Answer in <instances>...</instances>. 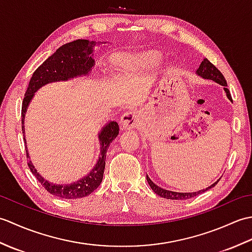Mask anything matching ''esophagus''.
<instances>
[{
	"label": "esophagus",
	"mask_w": 252,
	"mask_h": 252,
	"mask_svg": "<svg viewBox=\"0 0 252 252\" xmlns=\"http://www.w3.org/2000/svg\"><path fill=\"white\" fill-rule=\"evenodd\" d=\"M140 122V115L136 111H126L120 119V125L125 130L135 129Z\"/></svg>",
	"instance_id": "esophagus-1"
}]
</instances>
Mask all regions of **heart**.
I'll return each mask as SVG.
<instances>
[{
  "label": "heart",
  "instance_id": "obj_1",
  "mask_svg": "<svg viewBox=\"0 0 252 252\" xmlns=\"http://www.w3.org/2000/svg\"><path fill=\"white\" fill-rule=\"evenodd\" d=\"M160 58H161V55L154 51L135 53V54L125 55L118 58L117 66L121 69H125V70L144 72L149 70L155 65H157Z\"/></svg>",
  "mask_w": 252,
  "mask_h": 252
}]
</instances>
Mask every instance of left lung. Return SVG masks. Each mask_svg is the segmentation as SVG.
Listing matches in <instances>:
<instances>
[{
	"label": "left lung",
	"mask_w": 252,
	"mask_h": 252,
	"mask_svg": "<svg viewBox=\"0 0 252 252\" xmlns=\"http://www.w3.org/2000/svg\"><path fill=\"white\" fill-rule=\"evenodd\" d=\"M196 74L197 76L201 77L202 79H207V80H212V81H215L219 84H221L222 87H224V91H225L227 98L232 101V96L231 93H229L227 87V83H226V80L225 78L223 77V74L220 72V70L215 66L212 65V63L209 62L207 58H205L200 63V66L197 68L196 70ZM146 180L148 182L149 186H151V189L156 192L157 195H159L160 197H163V198H167V199H172V200H183V199H189V198H192L199 194H202V192H205L206 190L212 189V187H215L217 185V183L219 182V179L217 182H215L212 185H210L209 187L205 189H200L198 191H192V192H178V191H172V190H168V189H164L162 187H160L158 185H156L154 183V182L149 179V176L146 174Z\"/></svg>",
	"instance_id": "1"
}]
</instances>
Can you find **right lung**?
Listing matches in <instances>:
<instances>
[{
  "mask_svg": "<svg viewBox=\"0 0 252 252\" xmlns=\"http://www.w3.org/2000/svg\"><path fill=\"white\" fill-rule=\"evenodd\" d=\"M103 43L105 44L107 42ZM96 44L97 42L95 41L79 39L62 45L32 74L21 107V126H23L27 158L31 172L50 194L63 199H77V198L89 196L100 185L105 170L106 153L108 151L110 143L119 134V126L116 121H109L98 133L100 145L99 157L90 173L70 184H56L45 180L37 172L30 160L25 137V116L30 101L42 87L53 82H65L74 78L89 76L95 65L93 52Z\"/></svg>",
  "mask_w": 252,
  "mask_h": 252,
  "instance_id": "add662e5",
  "label": "right lung"
}]
</instances>
